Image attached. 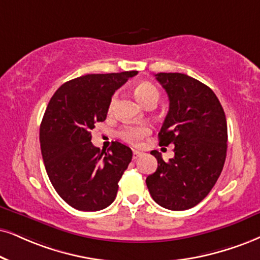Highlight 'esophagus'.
<instances>
[{"mask_svg": "<svg viewBox=\"0 0 260 260\" xmlns=\"http://www.w3.org/2000/svg\"><path fill=\"white\" fill-rule=\"evenodd\" d=\"M141 155H142V152H140V150H134V152H133V159L134 160L139 159Z\"/></svg>", "mask_w": 260, "mask_h": 260, "instance_id": "34e87169", "label": "esophagus"}]
</instances>
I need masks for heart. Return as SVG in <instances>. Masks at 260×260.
<instances>
[{
  "mask_svg": "<svg viewBox=\"0 0 260 260\" xmlns=\"http://www.w3.org/2000/svg\"><path fill=\"white\" fill-rule=\"evenodd\" d=\"M135 95L139 99L141 104L149 106L155 104L159 100V91L154 84L150 82H140L135 86ZM115 104H117V94L112 96L110 105H108V111L112 112L114 110ZM149 134L148 126L146 125H126L121 127L119 131V137L125 142L131 143V145H137L140 141H142Z\"/></svg>",
  "mask_w": 260,
  "mask_h": 260,
  "instance_id": "obj_1",
  "label": "heart"
}]
</instances>
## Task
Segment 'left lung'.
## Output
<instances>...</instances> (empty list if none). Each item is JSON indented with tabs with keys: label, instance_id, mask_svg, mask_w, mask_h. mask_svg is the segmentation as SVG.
Segmentation results:
<instances>
[{
	"label": "left lung",
	"instance_id": "obj_1",
	"mask_svg": "<svg viewBox=\"0 0 260 260\" xmlns=\"http://www.w3.org/2000/svg\"><path fill=\"white\" fill-rule=\"evenodd\" d=\"M154 76L170 101L159 145H175V156L165 162L158 150L150 152L158 169L147 177V188L161 207L188 210L207 197L223 170L228 147L225 114L216 94L193 77Z\"/></svg>",
	"mask_w": 260,
	"mask_h": 260
}]
</instances>
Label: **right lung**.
Returning a JSON list of instances; mask_svg holds the SVG:
<instances>
[{"instance_id": "add662e5", "label": "right lung", "mask_w": 260, "mask_h": 260, "mask_svg": "<svg viewBox=\"0 0 260 260\" xmlns=\"http://www.w3.org/2000/svg\"><path fill=\"white\" fill-rule=\"evenodd\" d=\"M137 71L85 75L66 82L52 96L40 127L48 177L63 201L79 211L113 203L118 182L133 159L120 142L107 152L91 143V130L107 117L112 95Z\"/></svg>"}]
</instances>
